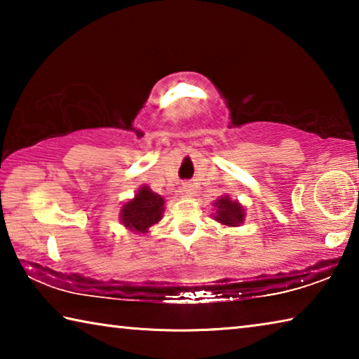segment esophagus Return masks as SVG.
I'll return each instance as SVG.
<instances>
[{
    "instance_id": "obj_1",
    "label": "esophagus",
    "mask_w": 359,
    "mask_h": 359,
    "mask_svg": "<svg viewBox=\"0 0 359 359\" xmlns=\"http://www.w3.org/2000/svg\"><path fill=\"white\" fill-rule=\"evenodd\" d=\"M194 190L193 188V184L191 182H184V184H182V191H185V193H190L191 194V191Z\"/></svg>"
}]
</instances>
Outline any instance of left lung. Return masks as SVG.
I'll return each instance as SVG.
<instances>
[{"instance_id":"1","label":"left lung","mask_w":359,"mask_h":359,"mask_svg":"<svg viewBox=\"0 0 359 359\" xmlns=\"http://www.w3.org/2000/svg\"><path fill=\"white\" fill-rule=\"evenodd\" d=\"M215 208H218L215 220L223 224L238 226V224L244 220V209L241 208V204L238 201H231L229 198L223 196L215 203Z\"/></svg>"}]
</instances>
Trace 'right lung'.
<instances>
[{
  "mask_svg": "<svg viewBox=\"0 0 359 359\" xmlns=\"http://www.w3.org/2000/svg\"><path fill=\"white\" fill-rule=\"evenodd\" d=\"M163 199L147 187H142L137 191L135 199H131L121 208V223L137 233H147V229L161 220Z\"/></svg>",
  "mask_w": 359,
  "mask_h": 359,
  "instance_id": "1",
  "label": "right lung"
}]
</instances>
